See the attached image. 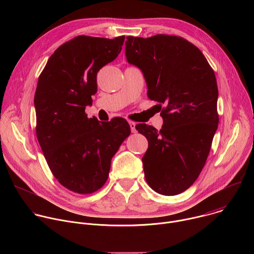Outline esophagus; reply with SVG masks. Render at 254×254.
<instances>
[{"label":"esophagus","instance_id":"1","mask_svg":"<svg viewBox=\"0 0 254 254\" xmlns=\"http://www.w3.org/2000/svg\"><path fill=\"white\" fill-rule=\"evenodd\" d=\"M128 124H129V127H130V130H131V132L135 133V132H136V128H135V123H133V122H128Z\"/></svg>","mask_w":254,"mask_h":254}]
</instances>
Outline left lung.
<instances>
[{
	"label": "left lung",
	"instance_id": "obj_1",
	"mask_svg": "<svg viewBox=\"0 0 254 254\" xmlns=\"http://www.w3.org/2000/svg\"><path fill=\"white\" fill-rule=\"evenodd\" d=\"M127 39V62L142 72L148 96L166 105L161 130L135 126L149 140L141 159L144 177L157 193L177 195L199 177L218 127L214 71L195 45L177 36Z\"/></svg>",
	"mask_w": 254,
	"mask_h": 254
}]
</instances>
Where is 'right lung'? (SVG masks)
Segmentation results:
<instances>
[{
	"label": "right lung",
	"instance_id": "right-lung-1",
	"mask_svg": "<svg viewBox=\"0 0 254 254\" xmlns=\"http://www.w3.org/2000/svg\"><path fill=\"white\" fill-rule=\"evenodd\" d=\"M124 41L125 36H78L55 50L38 79L37 138L54 177L75 193L89 194L104 185L113 157L130 134L125 119L101 123L85 114L97 92V72L118 57Z\"/></svg>",
	"mask_w": 254,
	"mask_h": 254
}]
</instances>
